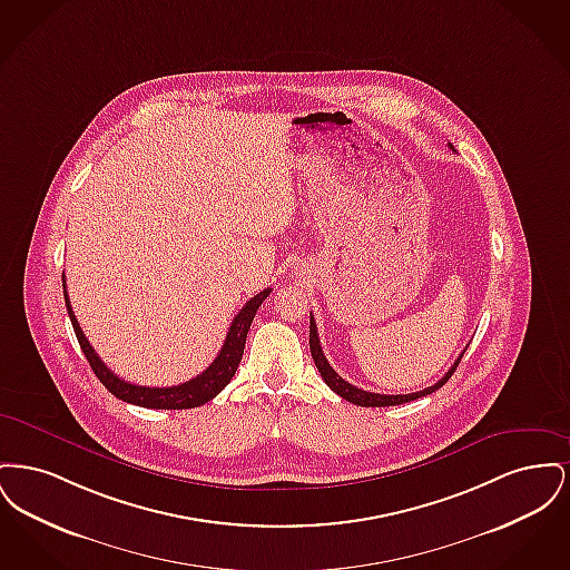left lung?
I'll list each match as a JSON object with an SVG mask.
<instances>
[{
  "label": "left lung",
  "mask_w": 570,
  "mask_h": 570,
  "mask_svg": "<svg viewBox=\"0 0 570 570\" xmlns=\"http://www.w3.org/2000/svg\"><path fill=\"white\" fill-rule=\"evenodd\" d=\"M449 147L453 149V145H449ZM309 351H312V358H314V363H316L321 376L325 380L326 386H328L333 393H337L340 397H344L346 402L363 407L400 406V404L414 402V400H419V397H425V395L434 393L446 380L453 376V372L458 370L461 356H463V354H460V358L453 363V367H451L442 379L438 380L434 386H428V389H423V391L407 393V395H380V393H370V391H363V389H358V386H353L351 382H346V380L342 379V376L328 365V361H326V356L323 354V348H321L318 331H316V323H314V316H312V314H309Z\"/></svg>",
  "instance_id": "left-lung-1"
}]
</instances>
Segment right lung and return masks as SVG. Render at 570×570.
<instances>
[{
	"label": "right lung",
	"instance_id": "add662e5",
	"mask_svg": "<svg viewBox=\"0 0 570 570\" xmlns=\"http://www.w3.org/2000/svg\"><path fill=\"white\" fill-rule=\"evenodd\" d=\"M269 293H272V288H265L263 293H258L256 297H252L245 303L242 312L235 316L233 325L228 328L224 346L217 353L216 361L203 374H198L196 379L188 380L184 384H177V386H138V384H130V382L119 379L115 372H110L109 367L102 363V358L91 348V344L87 342V337H85V333L81 331V325H79V321H77V316L72 312L70 298H68V293H66V279H63L66 309H68V316H70L72 326H75V333H77V340L81 344L82 354L89 361L94 374L98 376V380L109 389L117 400H124L128 404H135V406L140 407H156V410L198 407L207 404V402H212L216 397L217 393L235 376V372L239 367V361L244 356L245 337H247L249 325H252V321L256 316V309L261 307V303L265 298L269 297Z\"/></svg>",
	"mask_w": 570,
	"mask_h": 570
}]
</instances>
